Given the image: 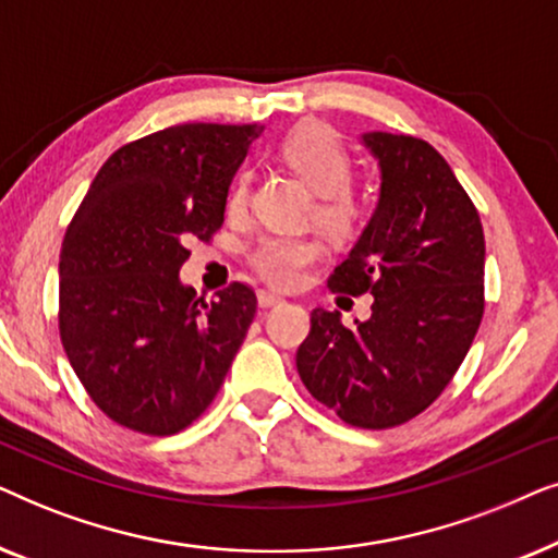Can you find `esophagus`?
Here are the masks:
<instances>
[{
    "label": "esophagus",
    "mask_w": 558,
    "mask_h": 558,
    "mask_svg": "<svg viewBox=\"0 0 558 558\" xmlns=\"http://www.w3.org/2000/svg\"><path fill=\"white\" fill-rule=\"evenodd\" d=\"M281 302H284V296L277 292H266V289L258 292V307H277Z\"/></svg>",
    "instance_id": "esophagus-1"
}]
</instances>
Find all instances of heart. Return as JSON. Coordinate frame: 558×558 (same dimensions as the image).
<instances>
[{
  "label": "heart",
  "mask_w": 558,
  "mask_h": 558,
  "mask_svg": "<svg viewBox=\"0 0 558 558\" xmlns=\"http://www.w3.org/2000/svg\"><path fill=\"white\" fill-rule=\"evenodd\" d=\"M279 155L312 190H317L315 218L332 239H348L357 231L363 205L353 178V159L338 132L323 121H302L279 144ZM254 172L241 167L228 187V216H241L248 205ZM323 256V246L304 235H266L251 248L248 264L264 281L274 287H296L307 277V269Z\"/></svg>",
  "instance_id": "heart-1"
}]
</instances>
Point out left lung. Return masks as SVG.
Wrapping results in <instances>:
<instances>
[{
	"instance_id": "obj_1",
	"label": "left lung",
	"mask_w": 558,
	"mask_h": 558,
	"mask_svg": "<svg viewBox=\"0 0 558 558\" xmlns=\"http://www.w3.org/2000/svg\"><path fill=\"white\" fill-rule=\"evenodd\" d=\"M363 140L380 162V201L327 287L373 294V315L345 327L338 310H312L296 371L345 424L391 429L439 399L475 340L485 235L468 190L429 142L388 132Z\"/></svg>"
}]
</instances>
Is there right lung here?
I'll return each instance as SVG.
<instances>
[{"mask_svg":"<svg viewBox=\"0 0 558 558\" xmlns=\"http://www.w3.org/2000/svg\"><path fill=\"white\" fill-rule=\"evenodd\" d=\"M258 124H178L119 147L60 246L58 330L111 422L170 437L210 407L256 315L233 281L213 302L182 287L190 241L210 243Z\"/></svg>","mask_w":558,"mask_h":558,"instance_id":"right-lung-1","label":"right lung"}]
</instances>
